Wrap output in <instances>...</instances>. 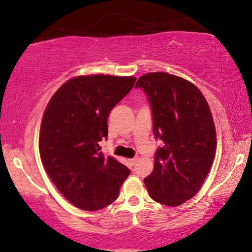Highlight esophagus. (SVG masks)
Returning <instances> with one entry per match:
<instances>
[{
	"label": "esophagus",
	"mask_w": 252,
	"mask_h": 252,
	"mask_svg": "<svg viewBox=\"0 0 252 252\" xmlns=\"http://www.w3.org/2000/svg\"><path fill=\"white\" fill-rule=\"evenodd\" d=\"M136 161H137V158H132V159H128V163L130 165H135Z\"/></svg>",
	"instance_id": "1"
}]
</instances>
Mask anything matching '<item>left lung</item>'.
<instances>
[{"label": "left lung", "instance_id": "left-lung-1", "mask_svg": "<svg viewBox=\"0 0 252 252\" xmlns=\"http://www.w3.org/2000/svg\"><path fill=\"white\" fill-rule=\"evenodd\" d=\"M135 87L146 93L155 139L163 142L154 171L144 179L147 190L160 204L180 205L197 194L216 155L209 104L195 85L165 72L142 75Z\"/></svg>", "mask_w": 252, "mask_h": 252}]
</instances>
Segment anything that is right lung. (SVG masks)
Masks as SVG:
<instances>
[{"instance_id":"obj_1","label":"right lung","mask_w":252,"mask_h":252,"mask_svg":"<svg viewBox=\"0 0 252 252\" xmlns=\"http://www.w3.org/2000/svg\"><path fill=\"white\" fill-rule=\"evenodd\" d=\"M134 77L81 75L65 82L48 103L40 128L41 160L65 198L86 211L101 210L119 195L130 171L99 153L108 117L133 88Z\"/></svg>"}]
</instances>
